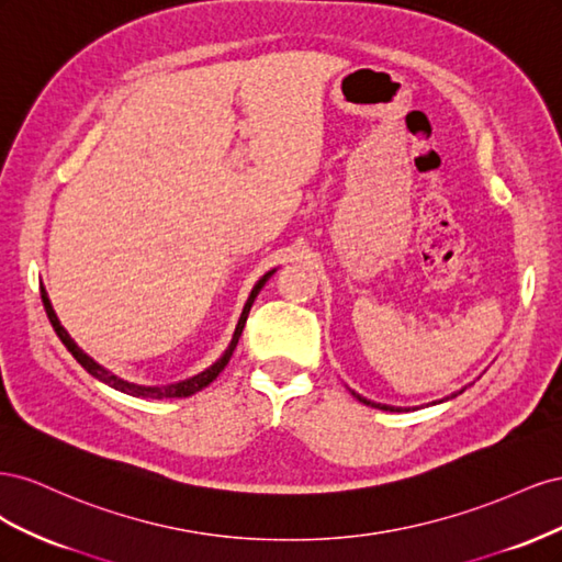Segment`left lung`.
<instances>
[{"mask_svg": "<svg viewBox=\"0 0 562 562\" xmlns=\"http://www.w3.org/2000/svg\"><path fill=\"white\" fill-rule=\"evenodd\" d=\"M356 398H359L361 403H366V405H372V407H380V411H391V413H394V411H398V407H391V405H380V403H370V401H366L363 396H359V394H353ZM454 396V394H452Z\"/></svg>", "mask_w": 562, "mask_h": 562, "instance_id": "obj_1", "label": "left lung"}]
</instances>
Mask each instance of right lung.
Here are the masks:
<instances>
[{"label": "right lung", "mask_w": 562, "mask_h": 562, "mask_svg": "<svg viewBox=\"0 0 562 562\" xmlns=\"http://www.w3.org/2000/svg\"><path fill=\"white\" fill-rule=\"evenodd\" d=\"M271 274H274V271H269V274H265L258 283H255L252 293H250V297H248V302H246V307H244V314H241V318H239V326H236V330H234L232 345H229L227 351L223 353V359L215 361L209 370L199 372V375H194V378H190V380L178 382V384H166V386H140V384H131V382H124V380H119L116 375H112L110 370H105L103 366H98V363L91 359V356L83 353V351L75 345V339H72L70 335H67V330L60 326V321H58L54 307H50V302H48V295H46V291H44V285H42V302H44V310H46V316H48V321H50V326H54L56 335L60 337V342L67 347V351H70V353L75 356V359L81 363L83 370L89 372V375H93L95 380L105 382V384H110V386H114V389H119V391H124V394H131V396H140V398H187V396L196 394V391H201L203 386H209V384L220 375V372L225 370V366L229 363L236 345H239V337H241V333H244V326H246V318H248V312H250V307H252V302H255V297H258V293L262 291V285L267 283V279H269Z\"/></svg>", "instance_id": "add662e5"}]
</instances>
